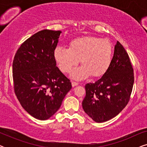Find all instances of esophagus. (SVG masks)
I'll return each instance as SVG.
<instances>
[{
    "mask_svg": "<svg viewBox=\"0 0 147 147\" xmlns=\"http://www.w3.org/2000/svg\"><path fill=\"white\" fill-rule=\"evenodd\" d=\"M71 85H72V87H75V86L78 85V83H77V82H71Z\"/></svg>",
    "mask_w": 147,
    "mask_h": 147,
    "instance_id": "obj_1",
    "label": "esophagus"
}]
</instances>
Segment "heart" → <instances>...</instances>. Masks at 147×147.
I'll list each match as a JSON object with an SVG mask.
<instances>
[{
	"label": "heart",
	"mask_w": 147,
	"mask_h": 147,
	"mask_svg": "<svg viewBox=\"0 0 147 147\" xmlns=\"http://www.w3.org/2000/svg\"><path fill=\"white\" fill-rule=\"evenodd\" d=\"M113 49L108 40L92 36L78 37L70 42L69 49L57 47L54 58L59 69L69 72L79 61L82 66L71 72L73 79L82 80L88 77H99L105 73L111 63Z\"/></svg>",
	"instance_id": "b5f03b06"
}]
</instances>
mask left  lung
I'll return each mask as SVG.
<instances>
[{"label": "left lung", "instance_id": "1", "mask_svg": "<svg viewBox=\"0 0 147 147\" xmlns=\"http://www.w3.org/2000/svg\"><path fill=\"white\" fill-rule=\"evenodd\" d=\"M134 84L133 68L123 46L117 41L111 63L94 83L86 84L84 112L96 122L108 121L127 105Z\"/></svg>", "mask_w": 147, "mask_h": 147}]
</instances>
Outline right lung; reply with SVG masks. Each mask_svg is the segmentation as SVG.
I'll list each match as a JSON object with an SVG mask.
<instances>
[{"mask_svg":"<svg viewBox=\"0 0 147 147\" xmlns=\"http://www.w3.org/2000/svg\"><path fill=\"white\" fill-rule=\"evenodd\" d=\"M61 33L45 29L34 34L21 45L13 62L16 96L30 115L41 120L55 114L71 89L54 58Z\"/></svg>","mask_w":147,"mask_h":147,"instance_id":"right-lung-1","label":"right lung"}]
</instances>
